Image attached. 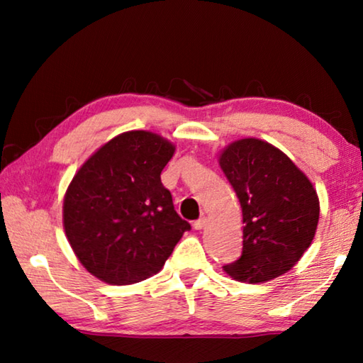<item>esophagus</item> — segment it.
Here are the masks:
<instances>
[{"mask_svg":"<svg viewBox=\"0 0 363 363\" xmlns=\"http://www.w3.org/2000/svg\"><path fill=\"white\" fill-rule=\"evenodd\" d=\"M205 225H206V218L205 216H201L200 219L194 220V229H196V230H201Z\"/></svg>","mask_w":363,"mask_h":363,"instance_id":"34e87169","label":"esophagus"}]
</instances>
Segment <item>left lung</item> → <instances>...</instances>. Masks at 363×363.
Returning <instances> with one entry per match:
<instances>
[{"instance_id": "obj_1", "label": "left lung", "mask_w": 363, "mask_h": 363, "mask_svg": "<svg viewBox=\"0 0 363 363\" xmlns=\"http://www.w3.org/2000/svg\"><path fill=\"white\" fill-rule=\"evenodd\" d=\"M219 164L240 201L245 224L242 255L224 270L250 284L285 274L315 235V189L284 152L259 139L230 144Z\"/></svg>"}]
</instances>
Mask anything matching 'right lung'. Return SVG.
I'll list each match as a JSON object with an SVG mask.
<instances>
[{
  "mask_svg": "<svg viewBox=\"0 0 363 363\" xmlns=\"http://www.w3.org/2000/svg\"><path fill=\"white\" fill-rule=\"evenodd\" d=\"M174 145L130 131L102 145L73 177L64 227L79 262L110 285H131L163 267L190 224L162 184Z\"/></svg>",
  "mask_w": 363,
  "mask_h": 363,
  "instance_id": "1",
  "label": "right lung"
}]
</instances>
